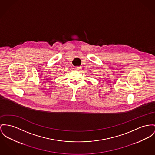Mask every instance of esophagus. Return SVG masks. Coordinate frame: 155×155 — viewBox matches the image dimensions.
<instances>
[{
  "label": "esophagus",
  "mask_w": 155,
  "mask_h": 155,
  "mask_svg": "<svg viewBox=\"0 0 155 155\" xmlns=\"http://www.w3.org/2000/svg\"><path fill=\"white\" fill-rule=\"evenodd\" d=\"M74 69L75 70L79 71V70H81V69H82V67H81V66H76V67H74Z\"/></svg>",
  "instance_id": "1"
}]
</instances>
